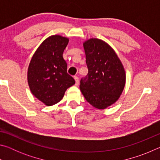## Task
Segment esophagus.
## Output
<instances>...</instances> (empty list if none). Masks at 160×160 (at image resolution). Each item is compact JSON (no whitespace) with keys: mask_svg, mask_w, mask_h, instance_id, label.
<instances>
[{"mask_svg":"<svg viewBox=\"0 0 160 160\" xmlns=\"http://www.w3.org/2000/svg\"><path fill=\"white\" fill-rule=\"evenodd\" d=\"M74 79L75 80V85H78L79 84V78H78L77 76H74Z\"/></svg>","mask_w":160,"mask_h":160,"instance_id":"34e87169","label":"esophagus"}]
</instances>
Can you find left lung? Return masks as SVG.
<instances>
[{
  "instance_id": "left-lung-1",
  "label": "left lung",
  "mask_w": 160,
  "mask_h": 160,
  "mask_svg": "<svg viewBox=\"0 0 160 160\" xmlns=\"http://www.w3.org/2000/svg\"><path fill=\"white\" fill-rule=\"evenodd\" d=\"M88 74L80 80V89L92 106L104 109L122 94L126 72L115 51L103 40L92 38L83 43Z\"/></svg>"
}]
</instances>
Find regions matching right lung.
<instances>
[{
    "label": "right lung",
    "mask_w": 160,
    "mask_h": 160,
    "mask_svg": "<svg viewBox=\"0 0 160 160\" xmlns=\"http://www.w3.org/2000/svg\"><path fill=\"white\" fill-rule=\"evenodd\" d=\"M68 42V38L61 35L48 37L38 47L29 63V89L47 106L60 102L67 89L75 83L67 72V63L63 57Z\"/></svg>",
    "instance_id": "obj_1"
}]
</instances>
